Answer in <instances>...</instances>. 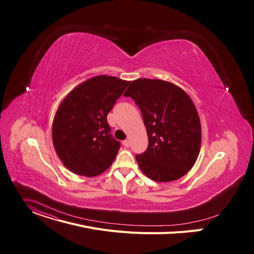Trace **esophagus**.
Listing matches in <instances>:
<instances>
[{
	"label": "esophagus",
	"instance_id": "1",
	"mask_svg": "<svg viewBox=\"0 0 254 254\" xmlns=\"http://www.w3.org/2000/svg\"><path fill=\"white\" fill-rule=\"evenodd\" d=\"M123 145H124L125 147H127H127L129 146V141H128V140H125V141L123 142Z\"/></svg>",
	"mask_w": 254,
	"mask_h": 254
}]
</instances>
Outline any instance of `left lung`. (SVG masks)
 Here are the masks:
<instances>
[{
  "instance_id": "left-lung-1",
  "label": "left lung",
  "mask_w": 254,
  "mask_h": 254,
  "mask_svg": "<svg viewBox=\"0 0 254 254\" xmlns=\"http://www.w3.org/2000/svg\"><path fill=\"white\" fill-rule=\"evenodd\" d=\"M125 96L134 100L147 129V150L135 156L149 178L167 182L186 175L197 159L201 127L196 108L178 86L163 80L137 79Z\"/></svg>"
}]
</instances>
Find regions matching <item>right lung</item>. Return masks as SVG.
I'll return each instance as SVG.
<instances>
[{
	"instance_id": "add662e5",
	"label": "right lung",
	"mask_w": 254,
	"mask_h": 254,
	"mask_svg": "<svg viewBox=\"0 0 254 254\" xmlns=\"http://www.w3.org/2000/svg\"><path fill=\"white\" fill-rule=\"evenodd\" d=\"M129 83L96 76L77 86L63 100L54 119L53 143L68 170L92 177L112 164L121 143L110 134L106 118Z\"/></svg>"
}]
</instances>
